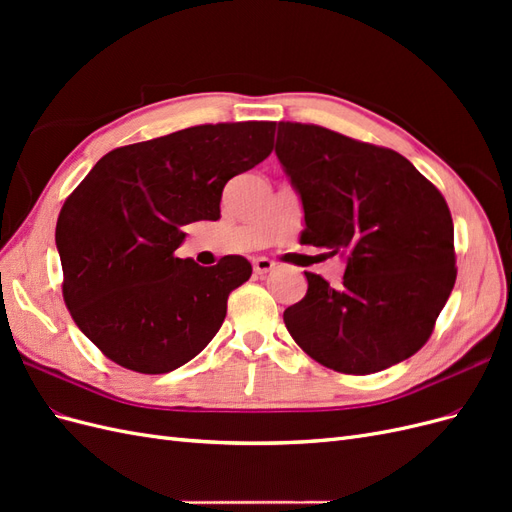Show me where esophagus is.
Returning <instances> with one entry per match:
<instances>
[{
	"label": "esophagus",
	"instance_id": "obj_1",
	"mask_svg": "<svg viewBox=\"0 0 512 512\" xmlns=\"http://www.w3.org/2000/svg\"><path fill=\"white\" fill-rule=\"evenodd\" d=\"M273 269H275V262L271 258H256L254 260V273H258V275H265Z\"/></svg>",
	"mask_w": 512,
	"mask_h": 512
}]
</instances>
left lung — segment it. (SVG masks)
<instances>
[{"label": "left lung", "instance_id": "obj_1", "mask_svg": "<svg viewBox=\"0 0 512 512\" xmlns=\"http://www.w3.org/2000/svg\"><path fill=\"white\" fill-rule=\"evenodd\" d=\"M275 153L301 194V243L346 254L342 286L305 271L284 312L314 361L367 376L421 350L455 286L453 218L440 190L397 151L314 123L280 121Z\"/></svg>", "mask_w": 512, "mask_h": 512}]
</instances>
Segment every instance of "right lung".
I'll list each match as a JSON object with an SVG mask.
<instances>
[{
  "mask_svg": "<svg viewBox=\"0 0 512 512\" xmlns=\"http://www.w3.org/2000/svg\"><path fill=\"white\" fill-rule=\"evenodd\" d=\"M275 121L205 123L117 147L59 211L55 241L70 316L113 363L166 374L220 331L252 265L177 258L181 226L218 220L228 179L273 151Z\"/></svg>",
  "mask_w": 512,
  "mask_h": 512,
  "instance_id": "add662e5",
  "label": "right lung"
}]
</instances>
